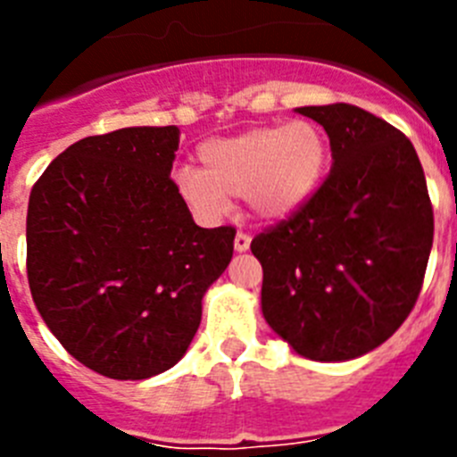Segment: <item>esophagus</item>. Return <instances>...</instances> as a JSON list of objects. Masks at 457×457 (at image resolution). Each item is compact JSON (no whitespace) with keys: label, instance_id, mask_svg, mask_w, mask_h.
I'll use <instances>...</instances> for the list:
<instances>
[{"label":"esophagus","instance_id":"esophagus-1","mask_svg":"<svg viewBox=\"0 0 457 457\" xmlns=\"http://www.w3.org/2000/svg\"><path fill=\"white\" fill-rule=\"evenodd\" d=\"M233 245H236V252H247L249 245H252V236H249V233H245V231H237L236 233V242H233Z\"/></svg>","mask_w":457,"mask_h":457}]
</instances>
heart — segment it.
<instances>
[{"label": "heart", "mask_w": 457, "mask_h": 457, "mask_svg": "<svg viewBox=\"0 0 457 457\" xmlns=\"http://www.w3.org/2000/svg\"><path fill=\"white\" fill-rule=\"evenodd\" d=\"M196 157L201 169H179L173 185L199 220H220L231 208L228 196H245L258 217L278 220L316 189L325 171L327 144L313 123L290 120L281 128L210 139Z\"/></svg>", "instance_id": "b5f03b06"}]
</instances>
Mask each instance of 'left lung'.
<instances>
[{
  "label": "left lung",
  "mask_w": 457,
  "mask_h": 457,
  "mask_svg": "<svg viewBox=\"0 0 457 457\" xmlns=\"http://www.w3.org/2000/svg\"><path fill=\"white\" fill-rule=\"evenodd\" d=\"M325 128L332 169L286 220L258 233L263 316L313 361L382 345L421 293L433 249V204L411 141L348 103L300 107Z\"/></svg>",
  "instance_id": "obj_1"
}]
</instances>
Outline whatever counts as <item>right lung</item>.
Masks as SVG:
<instances>
[{
  "mask_svg": "<svg viewBox=\"0 0 457 457\" xmlns=\"http://www.w3.org/2000/svg\"><path fill=\"white\" fill-rule=\"evenodd\" d=\"M179 128L87 137L52 160L27 210V278L50 332L112 379L171 369L231 263L233 226L201 228L176 192Z\"/></svg>",
  "mask_w": 457,
  "mask_h": 457,
  "instance_id": "right-lung-1",
  "label": "right lung"
}]
</instances>
